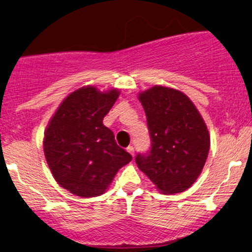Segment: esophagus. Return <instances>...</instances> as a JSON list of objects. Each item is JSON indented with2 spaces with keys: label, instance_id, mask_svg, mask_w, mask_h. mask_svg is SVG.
<instances>
[{
  "label": "esophagus",
  "instance_id": "1",
  "mask_svg": "<svg viewBox=\"0 0 252 252\" xmlns=\"http://www.w3.org/2000/svg\"><path fill=\"white\" fill-rule=\"evenodd\" d=\"M126 152H128L131 156L135 155V149H134V147H132V146H129L128 148H126Z\"/></svg>",
  "mask_w": 252,
  "mask_h": 252
}]
</instances>
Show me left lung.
<instances>
[{"mask_svg": "<svg viewBox=\"0 0 252 252\" xmlns=\"http://www.w3.org/2000/svg\"><path fill=\"white\" fill-rule=\"evenodd\" d=\"M147 116L152 147L137 154V167L163 194L181 193L200 175L210 135L192 100L178 90L156 85L138 96Z\"/></svg>", "mask_w": 252, "mask_h": 252, "instance_id": "8db88e82", "label": "left lung"}]
</instances>
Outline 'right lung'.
I'll list each match as a JSON object with an SVG mask.
<instances>
[{"mask_svg": "<svg viewBox=\"0 0 252 252\" xmlns=\"http://www.w3.org/2000/svg\"><path fill=\"white\" fill-rule=\"evenodd\" d=\"M120 96L116 89L100 92L84 86L68 94L51 118L43 152L52 174L72 194H103L131 155L117 146L103 118Z\"/></svg>", "mask_w": 252, "mask_h": 252, "instance_id": "add662e5", "label": "right lung"}]
</instances>
